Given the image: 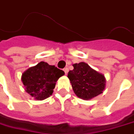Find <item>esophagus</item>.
Segmentation results:
<instances>
[{"label": "esophagus", "instance_id": "1", "mask_svg": "<svg viewBox=\"0 0 134 134\" xmlns=\"http://www.w3.org/2000/svg\"><path fill=\"white\" fill-rule=\"evenodd\" d=\"M64 73H65V74H67V73H68V71H69V69H68L67 67H66V68H64Z\"/></svg>", "mask_w": 134, "mask_h": 134}]
</instances>
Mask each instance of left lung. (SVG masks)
<instances>
[{
  "label": "left lung",
  "instance_id": "8db88e82",
  "mask_svg": "<svg viewBox=\"0 0 134 134\" xmlns=\"http://www.w3.org/2000/svg\"><path fill=\"white\" fill-rule=\"evenodd\" d=\"M73 70H70L67 77L73 90L79 98L91 100L103 93L106 88V78L85 62L73 64Z\"/></svg>",
  "mask_w": 134,
  "mask_h": 134
}]
</instances>
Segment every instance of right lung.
<instances>
[{"instance_id":"1","label":"right lung","mask_w":134,"mask_h":134,"mask_svg":"<svg viewBox=\"0 0 134 134\" xmlns=\"http://www.w3.org/2000/svg\"><path fill=\"white\" fill-rule=\"evenodd\" d=\"M64 75V72L54 65L40 61L22 73L21 81L29 95L36 100H43L52 94L57 81Z\"/></svg>"}]
</instances>
